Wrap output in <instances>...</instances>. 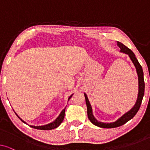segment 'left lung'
<instances>
[{
	"label": "left lung",
	"mask_w": 150,
	"mask_h": 150,
	"mask_svg": "<svg viewBox=\"0 0 150 150\" xmlns=\"http://www.w3.org/2000/svg\"><path fill=\"white\" fill-rule=\"evenodd\" d=\"M117 44L120 48V52L124 54H126L128 55L129 58L132 61L133 65H134L135 68H136V71L138 75V83H139V91H138V96H137V99L136 101V103L133 107L131 108L130 110L126 112L123 115L117 120L115 122H110V123H104L100 121H98L94 117L93 114V110H92L91 104L88 99L87 94L84 93L85 98L86 104H87V116L89 120H90L92 124L95 125L96 126L100 127V128H117V127L121 126L122 125L126 124L128 121H130L131 119L134 117L137 112H138L140 108L141 102H142L143 96H144V91H145V83H144V78H143V69L140 63H139L138 60L135 57V54L133 53V52L131 50H130L128 48L121 43L120 42H117Z\"/></svg>",
	"instance_id": "8db88e82"
}]
</instances>
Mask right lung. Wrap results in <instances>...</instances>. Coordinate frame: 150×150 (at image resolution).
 Returning a JSON list of instances; mask_svg holds the SVG:
<instances>
[{"label":"right lung","instance_id":"obj_1","mask_svg":"<svg viewBox=\"0 0 150 150\" xmlns=\"http://www.w3.org/2000/svg\"><path fill=\"white\" fill-rule=\"evenodd\" d=\"M73 96V94H71V95L68 98V101H69V100L71 98V96ZM65 108H66V107H65ZM65 108H64V109H63V110L61 112V113L59 114V115L57 117V118L56 119V120H55L54 121H53L52 122L50 123V124L44 125V126H31V125H30V126L31 127V128H35V129H38V130H52V129H54V128H57V127H58L59 125H60L61 123H62L63 120H64ZM15 113H16V115L18 117V118H19L20 120H21L22 122H24V124H26V123L24 122V120H22V119L20 118V117L18 115L17 113H16V112H15Z\"/></svg>","mask_w":150,"mask_h":150}]
</instances>
